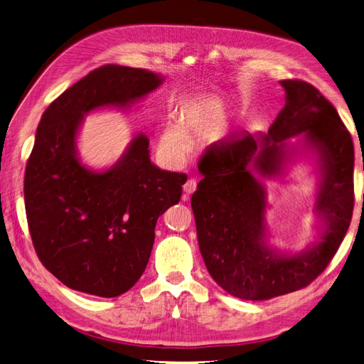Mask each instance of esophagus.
<instances>
[{"label": "esophagus", "instance_id": "1", "mask_svg": "<svg viewBox=\"0 0 364 364\" xmlns=\"http://www.w3.org/2000/svg\"><path fill=\"white\" fill-rule=\"evenodd\" d=\"M196 186H198V183H196L195 178H188V180L184 183V186H183L184 199H187L188 196H191V195L196 191Z\"/></svg>", "mask_w": 364, "mask_h": 364}]
</instances>
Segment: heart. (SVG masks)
Segmentation results:
<instances>
[{
    "label": "heart",
    "mask_w": 364,
    "mask_h": 364,
    "mask_svg": "<svg viewBox=\"0 0 364 364\" xmlns=\"http://www.w3.org/2000/svg\"><path fill=\"white\" fill-rule=\"evenodd\" d=\"M184 134L186 131L183 132L178 124L166 123L161 134V147L164 153L169 157L181 156L187 150V138Z\"/></svg>",
    "instance_id": "heart-1"
}]
</instances>
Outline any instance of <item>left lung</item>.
Listing matches in <instances>:
<instances>
[{
	"instance_id": "1",
	"label": "left lung",
	"mask_w": 364,
	"mask_h": 364,
	"mask_svg": "<svg viewBox=\"0 0 364 364\" xmlns=\"http://www.w3.org/2000/svg\"><path fill=\"white\" fill-rule=\"evenodd\" d=\"M279 85L286 105L269 131L232 134L213 143L200 159L203 178L192 196L205 266L221 289L245 300H267L311 284L336 255L354 208V146L336 108L306 82ZM299 149L318 156L314 212L321 233L293 253L269 244L261 180L282 178Z\"/></svg>"
}]
</instances>
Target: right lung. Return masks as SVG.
<instances>
[{
    "label": "right lung",
    "mask_w": 364,
    "mask_h": 364,
    "mask_svg": "<svg viewBox=\"0 0 364 364\" xmlns=\"http://www.w3.org/2000/svg\"><path fill=\"white\" fill-rule=\"evenodd\" d=\"M164 83L143 68L104 65L90 71L44 112L25 171V208L38 259L67 287L117 297L149 263L156 221L178 203L186 173L150 161L149 136H132L107 169L86 166L77 149L85 116L128 109Z\"/></svg>",
    "instance_id": "1"
}]
</instances>
